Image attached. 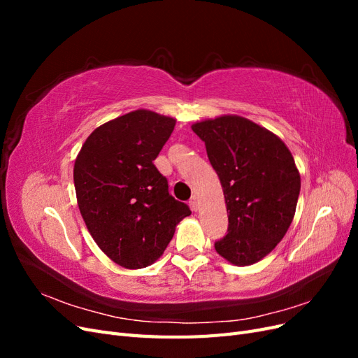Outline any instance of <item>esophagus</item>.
Returning a JSON list of instances; mask_svg holds the SVG:
<instances>
[{
    "mask_svg": "<svg viewBox=\"0 0 358 358\" xmlns=\"http://www.w3.org/2000/svg\"><path fill=\"white\" fill-rule=\"evenodd\" d=\"M189 206H191V209H192L194 212H197V210H199V200H197V197H196V196L191 197V200H189Z\"/></svg>",
    "mask_w": 358,
    "mask_h": 358,
    "instance_id": "esophagus-1",
    "label": "esophagus"
}]
</instances>
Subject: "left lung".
<instances>
[{
  "instance_id": "1",
  "label": "left lung",
  "mask_w": 358,
  "mask_h": 358,
  "mask_svg": "<svg viewBox=\"0 0 358 358\" xmlns=\"http://www.w3.org/2000/svg\"><path fill=\"white\" fill-rule=\"evenodd\" d=\"M206 145L229 213V230L215 243L234 266H251L284 239L296 213L300 173L276 134L246 117L222 115L191 125Z\"/></svg>"
}]
</instances>
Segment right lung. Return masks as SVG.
I'll return each mask as SVG.
<instances>
[{"instance_id": "1", "label": "right lung", "mask_w": 358, "mask_h": 358, "mask_svg": "<svg viewBox=\"0 0 358 358\" xmlns=\"http://www.w3.org/2000/svg\"><path fill=\"white\" fill-rule=\"evenodd\" d=\"M176 119L138 109L96 127L76 157L79 210L92 239L125 268L154 264L191 215L154 166Z\"/></svg>"}]
</instances>
